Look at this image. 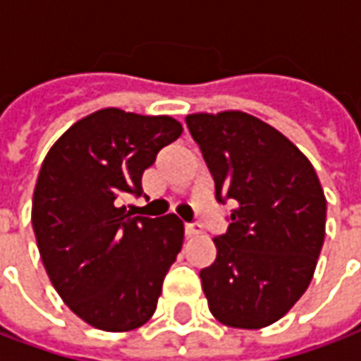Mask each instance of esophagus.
<instances>
[{"label":"esophagus","instance_id":"obj_1","mask_svg":"<svg viewBox=\"0 0 361 361\" xmlns=\"http://www.w3.org/2000/svg\"><path fill=\"white\" fill-rule=\"evenodd\" d=\"M199 233H201V231H199L197 224H185V236H188V238H191V236H197Z\"/></svg>","mask_w":361,"mask_h":361}]
</instances>
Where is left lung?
<instances>
[{"label":"left lung","mask_w":361,"mask_h":361,"mask_svg":"<svg viewBox=\"0 0 361 361\" xmlns=\"http://www.w3.org/2000/svg\"><path fill=\"white\" fill-rule=\"evenodd\" d=\"M216 199H234L215 262L199 271L209 311L233 329L279 321L311 283L326 228V197L309 158L244 111L185 117Z\"/></svg>","instance_id":"1"}]
</instances>
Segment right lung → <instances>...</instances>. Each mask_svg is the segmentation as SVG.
Masks as SVG:
<instances>
[{
  "mask_svg": "<svg viewBox=\"0 0 361 361\" xmlns=\"http://www.w3.org/2000/svg\"><path fill=\"white\" fill-rule=\"evenodd\" d=\"M183 133L170 115L105 107L75 121L49 150L32 193V228L52 286L90 326L138 329L154 314L183 242L178 216H130L142 172Z\"/></svg>",
  "mask_w": 361,
  "mask_h": 361,
  "instance_id": "1",
  "label": "right lung"
}]
</instances>
